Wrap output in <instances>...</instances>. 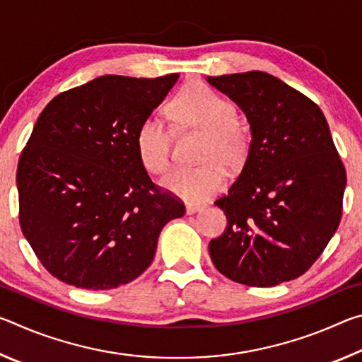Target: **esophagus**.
Segmentation results:
<instances>
[{
  "instance_id": "34e87169",
  "label": "esophagus",
  "mask_w": 362,
  "mask_h": 362,
  "mask_svg": "<svg viewBox=\"0 0 362 362\" xmlns=\"http://www.w3.org/2000/svg\"><path fill=\"white\" fill-rule=\"evenodd\" d=\"M199 211H203V206H199V204H187V214H188V216H192V214H196V212H199Z\"/></svg>"
}]
</instances>
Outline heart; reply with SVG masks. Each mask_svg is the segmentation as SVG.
Wrapping results in <instances>:
<instances>
[{
    "mask_svg": "<svg viewBox=\"0 0 362 362\" xmlns=\"http://www.w3.org/2000/svg\"><path fill=\"white\" fill-rule=\"evenodd\" d=\"M168 116L179 131L204 134L198 168H179L163 179V185L187 201H204L223 188L226 168L246 163L250 132L238 119L235 103L204 84L182 89L168 105ZM136 148L142 166L163 174L173 164V134L156 116H146L136 132Z\"/></svg>",
    "mask_w": 362,
    "mask_h": 362,
    "instance_id": "heart-1",
    "label": "heart"
}]
</instances>
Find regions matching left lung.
Listing matches in <instances>:
<instances>
[{
  "label": "left lung",
  "mask_w": 362,
  "mask_h": 362,
  "mask_svg": "<svg viewBox=\"0 0 362 362\" xmlns=\"http://www.w3.org/2000/svg\"><path fill=\"white\" fill-rule=\"evenodd\" d=\"M250 124V150L228 194L226 228L209 243L226 278L254 287L296 279L339 228L346 173L321 108L265 71L207 76Z\"/></svg>",
  "instance_id": "left-lung-1"
}]
</instances>
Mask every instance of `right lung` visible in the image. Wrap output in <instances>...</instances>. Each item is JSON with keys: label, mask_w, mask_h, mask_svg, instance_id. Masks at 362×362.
<instances>
[{"label": "right lung", "mask_w": 362, "mask_h": 362, "mask_svg": "<svg viewBox=\"0 0 362 362\" xmlns=\"http://www.w3.org/2000/svg\"><path fill=\"white\" fill-rule=\"evenodd\" d=\"M179 75H107L42 110L17 166L23 236L49 273L115 289L151 265L158 238L185 206L146 174L136 132Z\"/></svg>", "instance_id": "add662e5"}]
</instances>
